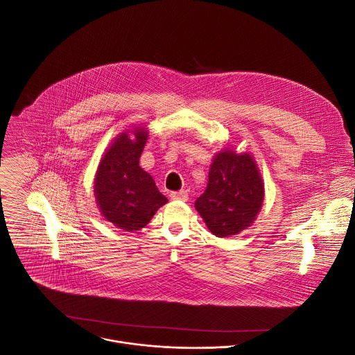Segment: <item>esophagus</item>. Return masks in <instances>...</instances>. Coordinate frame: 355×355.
Segmentation results:
<instances>
[{
	"label": "esophagus",
	"mask_w": 355,
	"mask_h": 355,
	"mask_svg": "<svg viewBox=\"0 0 355 355\" xmlns=\"http://www.w3.org/2000/svg\"><path fill=\"white\" fill-rule=\"evenodd\" d=\"M170 196H171V199H174V200H187L188 199V193L185 192V191H177V192H171L170 193Z\"/></svg>",
	"instance_id": "obj_1"
}]
</instances>
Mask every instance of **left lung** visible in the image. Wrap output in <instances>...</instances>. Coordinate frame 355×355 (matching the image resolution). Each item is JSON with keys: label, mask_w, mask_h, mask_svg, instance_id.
Wrapping results in <instances>:
<instances>
[{"label": "left lung", "mask_w": 355, "mask_h": 355, "mask_svg": "<svg viewBox=\"0 0 355 355\" xmlns=\"http://www.w3.org/2000/svg\"><path fill=\"white\" fill-rule=\"evenodd\" d=\"M260 168L250 153L226 147L214 156L208 187L195 209L218 237L239 234L254 223L264 202Z\"/></svg>", "instance_id": "left-lung-1"}]
</instances>
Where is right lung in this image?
Here are the masks:
<instances>
[{"label":"right lung","instance_id":"add662e5","mask_svg":"<svg viewBox=\"0 0 355 355\" xmlns=\"http://www.w3.org/2000/svg\"><path fill=\"white\" fill-rule=\"evenodd\" d=\"M147 137L144 126L119 133L101 157L94 178V195L101 215L125 232L144 227L168 202L153 177L139 166Z\"/></svg>","mask_w":355,"mask_h":355}]
</instances>
